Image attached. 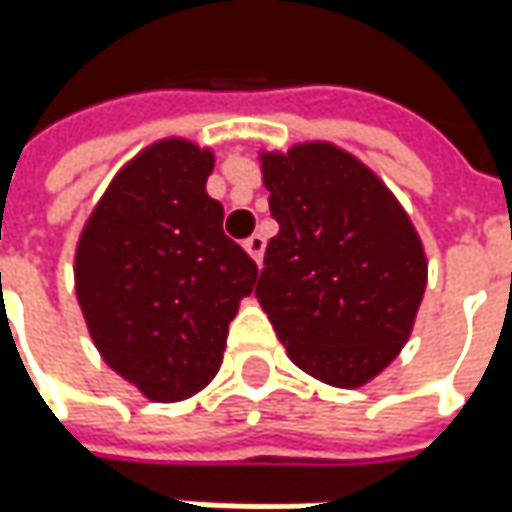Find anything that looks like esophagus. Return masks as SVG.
<instances>
[{"label": "esophagus", "instance_id": "34e87169", "mask_svg": "<svg viewBox=\"0 0 512 512\" xmlns=\"http://www.w3.org/2000/svg\"><path fill=\"white\" fill-rule=\"evenodd\" d=\"M245 250H247V256H250L256 265H262V256H265V236L253 233V236L245 242Z\"/></svg>", "mask_w": 512, "mask_h": 512}]
</instances>
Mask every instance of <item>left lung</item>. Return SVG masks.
<instances>
[{"mask_svg": "<svg viewBox=\"0 0 512 512\" xmlns=\"http://www.w3.org/2000/svg\"><path fill=\"white\" fill-rule=\"evenodd\" d=\"M279 233L256 299L290 362L333 387L373 382L402 353L427 287L424 245L359 156L333 142L259 150Z\"/></svg>", "mask_w": 512, "mask_h": 512, "instance_id": "8db88e82", "label": "left lung"}]
</instances>
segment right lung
<instances>
[{
  "label": "right lung",
  "mask_w": 512,
  "mask_h": 512,
  "mask_svg": "<svg viewBox=\"0 0 512 512\" xmlns=\"http://www.w3.org/2000/svg\"><path fill=\"white\" fill-rule=\"evenodd\" d=\"M216 156L182 136L142 148L110 179L73 253V285L102 362L150 402L205 390L227 325L259 270L207 196Z\"/></svg>",
  "instance_id": "add662e5"
}]
</instances>
